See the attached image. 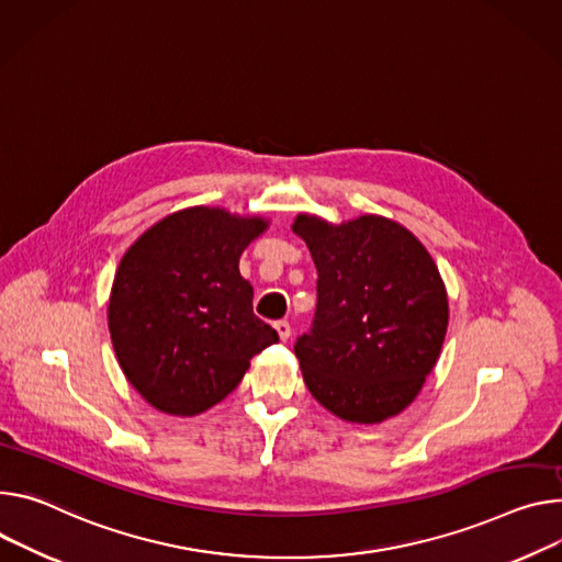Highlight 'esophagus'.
<instances>
[{"mask_svg": "<svg viewBox=\"0 0 562 562\" xmlns=\"http://www.w3.org/2000/svg\"><path fill=\"white\" fill-rule=\"evenodd\" d=\"M273 327H276L280 340H289V336H291V325H289L286 321H278Z\"/></svg>", "mask_w": 562, "mask_h": 562, "instance_id": "esophagus-1", "label": "esophagus"}]
</instances>
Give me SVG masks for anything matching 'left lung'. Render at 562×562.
<instances>
[{"instance_id": "1", "label": "left lung", "mask_w": 562, "mask_h": 562, "mask_svg": "<svg viewBox=\"0 0 562 562\" xmlns=\"http://www.w3.org/2000/svg\"><path fill=\"white\" fill-rule=\"evenodd\" d=\"M318 304L293 347L314 398L351 424H381L415 401L448 327V295L426 246L401 224L361 215L329 224L297 215Z\"/></svg>"}]
</instances>
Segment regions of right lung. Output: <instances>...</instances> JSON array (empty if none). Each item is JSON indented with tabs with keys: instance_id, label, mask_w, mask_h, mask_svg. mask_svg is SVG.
I'll return each mask as SVG.
<instances>
[{
	"instance_id": "right-lung-1",
	"label": "right lung",
	"mask_w": 562,
	"mask_h": 562,
	"mask_svg": "<svg viewBox=\"0 0 562 562\" xmlns=\"http://www.w3.org/2000/svg\"><path fill=\"white\" fill-rule=\"evenodd\" d=\"M262 217L194 206L147 228L119 265L108 321L132 387L157 411L192 417L226 398L250 359L278 342L252 314L239 255Z\"/></svg>"
}]
</instances>
